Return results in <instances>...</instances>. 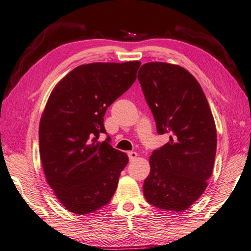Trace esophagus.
Returning <instances> with one entry per match:
<instances>
[{"label": "esophagus", "mask_w": 251, "mask_h": 251, "mask_svg": "<svg viewBox=\"0 0 251 251\" xmlns=\"http://www.w3.org/2000/svg\"><path fill=\"white\" fill-rule=\"evenodd\" d=\"M127 156H129L130 160H134L136 157H138V153L133 152V151H131V152H127Z\"/></svg>", "instance_id": "1"}]
</instances>
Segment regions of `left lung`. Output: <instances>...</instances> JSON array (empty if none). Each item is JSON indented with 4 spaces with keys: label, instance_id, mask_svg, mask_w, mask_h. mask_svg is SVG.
<instances>
[{
    "label": "left lung",
    "instance_id": "obj_1",
    "mask_svg": "<svg viewBox=\"0 0 251 251\" xmlns=\"http://www.w3.org/2000/svg\"><path fill=\"white\" fill-rule=\"evenodd\" d=\"M158 134L169 142L153 151L144 180L146 201L165 211L183 212L207 186L216 153V127L197 79L179 65L150 62L138 75Z\"/></svg>",
    "mask_w": 251,
    "mask_h": 251
}]
</instances>
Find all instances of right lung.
<instances>
[{"label":"right lung","instance_id":"1","mask_svg":"<svg viewBox=\"0 0 251 251\" xmlns=\"http://www.w3.org/2000/svg\"><path fill=\"white\" fill-rule=\"evenodd\" d=\"M139 61L75 68L52 91L39 125L40 158L47 182L65 209L93 213L107 205L129 158L106 134L107 108L136 79Z\"/></svg>","mask_w":251,"mask_h":251}]
</instances>
